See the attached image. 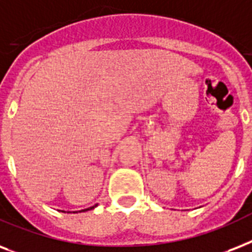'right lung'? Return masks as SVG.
Here are the masks:
<instances>
[{"instance_id": "add662e5", "label": "right lung", "mask_w": 252, "mask_h": 252, "mask_svg": "<svg viewBox=\"0 0 252 252\" xmlns=\"http://www.w3.org/2000/svg\"><path fill=\"white\" fill-rule=\"evenodd\" d=\"M95 206V205H94ZM94 206H92V208H88V209H84V210H81V212H87V210H91V209H93V208H94Z\"/></svg>"}]
</instances>
